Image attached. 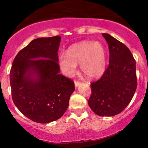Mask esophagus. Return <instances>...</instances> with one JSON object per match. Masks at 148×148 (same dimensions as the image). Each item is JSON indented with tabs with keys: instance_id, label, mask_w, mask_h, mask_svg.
<instances>
[{
	"instance_id": "esophagus-1",
	"label": "esophagus",
	"mask_w": 148,
	"mask_h": 148,
	"mask_svg": "<svg viewBox=\"0 0 148 148\" xmlns=\"http://www.w3.org/2000/svg\"><path fill=\"white\" fill-rule=\"evenodd\" d=\"M80 84H81V82H77V81H75V87H78Z\"/></svg>"
}]
</instances>
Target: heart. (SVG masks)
<instances>
[{
    "label": "heart",
    "mask_w": 148,
    "mask_h": 148,
    "mask_svg": "<svg viewBox=\"0 0 148 148\" xmlns=\"http://www.w3.org/2000/svg\"><path fill=\"white\" fill-rule=\"evenodd\" d=\"M59 64L68 76L74 74L77 64H81L85 75L92 79L99 77L106 69V50L99 42H82L71 46L66 54H60Z\"/></svg>",
    "instance_id": "heart-1"
}]
</instances>
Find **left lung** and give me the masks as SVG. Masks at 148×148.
<instances>
[{
  "label": "left lung",
  "instance_id": "1",
  "mask_svg": "<svg viewBox=\"0 0 148 148\" xmlns=\"http://www.w3.org/2000/svg\"><path fill=\"white\" fill-rule=\"evenodd\" d=\"M102 36L108 45L109 65L100 79L91 83L88 104L97 115L111 116L122 112L134 96L136 62L124 44L108 34Z\"/></svg>",
  "mask_w": 148,
  "mask_h": 148
}]
</instances>
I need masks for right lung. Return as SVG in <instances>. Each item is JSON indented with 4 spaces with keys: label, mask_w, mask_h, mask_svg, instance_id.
I'll return each instance as SVG.
<instances>
[{
    "label": "right lung",
    "mask_w": 148,
    "mask_h": 148,
    "mask_svg": "<svg viewBox=\"0 0 148 148\" xmlns=\"http://www.w3.org/2000/svg\"><path fill=\"white\" fill-rule=\"evenodd\" d=\"M61 37L40 38L18 52L10 71L14 104L36 123L61 117L75 90L73 81L60 74L58 50Z\"/></svg>",
    "instance_id": "obj_1"
}]
</instances>
